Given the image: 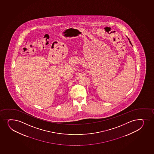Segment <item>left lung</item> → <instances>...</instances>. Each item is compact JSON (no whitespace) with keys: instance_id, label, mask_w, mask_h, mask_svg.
Here are the masks:
<instances>
[{"instance_id":"left-lung-1","label":"left lung","mask_w":154,"mask_h":154,"mask_svg":"<svg viewBox=\"0 0 154 154\" xmlns=\"http://www.w3.org/2000/svg\"><path fill=\"white\" fill-rule=\"evenodd\" d=\"M128 40H129V42H130V44H131V45H132V44H131V41H130V40H129V38H128ZM132 46H133V45H132Z\"/></svg>"}]
</instances>
